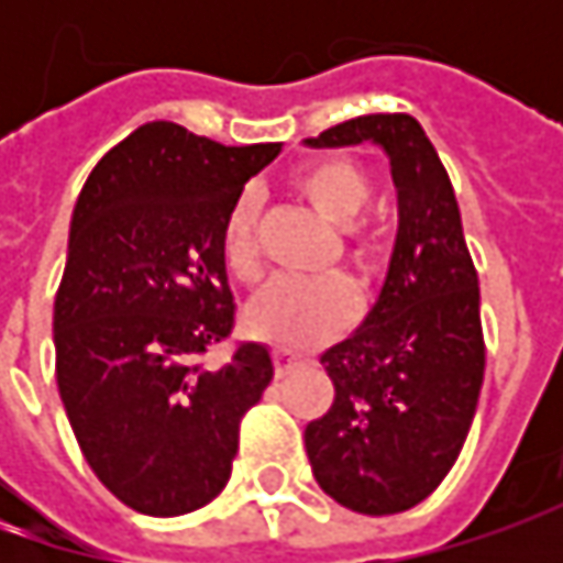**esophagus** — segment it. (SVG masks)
Returning a JSON list of instances; mask_svg holds the SVG:
<instances>
[{"label":"esophagus","mask_w":563,"mask_h":563,"mask_svg":"<svg viewBox=\"0 0 563 563\" xmlns=\"http://www.w3.org/2000/svg\"><path fill=\"white\" fill-rule=\"evenodd\" d=\"M272 360H275V376H291L297 366H303V357H297V354H291V351H275L272 354Z\"/></svg>","instance_id":"1"}]
</instances>
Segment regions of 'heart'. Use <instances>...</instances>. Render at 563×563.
I'll return each mask as SVG.
<instances>
[{"label": "heart", "instance_id": "1", "mask_svg": "<svg viewBox=\"0 0 563 563\" xmlns=\"http://www.w3.org/2000/svg\"><path fill=\"white\" fill-rule=\"evenodd\" d=\"M297 194L313 206L329 225H351L369 200V181L351 159H316L294 175ZM347 256L366 269L373 263V244L347 231ZM225 260L238 278H253L256 260V200L244 194L225 222ZM354 316V297L344 282H272L244 310V329L278 347L303 351L322 344L347 329Z\"/></svg>", "mask_w": 563, "mask_h": 563}]
</instances>
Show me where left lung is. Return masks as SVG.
<instances>
[{
  "label": "left lung",
  "instance_id": "left-lung-1",
  "mask_svg": "<svg viewBox=\"0 0 563 563\" xmlns=\"http://www.w3.org/2000/svg\"><path fill=\"white\" fill-rule=\"evenodd\" d=\"M303 143H373L398 190L385 285L357 332L322 354L335 400L303 429L329 498L369 517L398 514L448 476L476 413L486 373L479 278L454 187L413 115H360Z\"/></svg>",
  "mask_w": 563,
  "mask_h": 563
}]
</instances>
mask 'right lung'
I'll use <instances>...</instances> for the list:
<instances>
[{
	"mask_svg": "<svg viewBox=\"0 0 563 563\" xmlns=\"http://www.w3.org/2000/svg\"><path fill=\"white\" fill-rule=\"evenodd\" d=\"M282 143L222 146L141 124L80 190L55 294V382L97 479L128 508L178 517L231 476L238 426L272 382L266 344L200 363L234 325L228 212Z\"/></svg>",
	"mask_w": 563,
	"mask_h": 563,
	"instance_id": "1",
	"label": "right lung"
}]
</instances>
